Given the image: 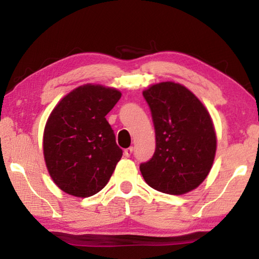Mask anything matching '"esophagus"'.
Returning a JSON list of instances; mask_svg holds the SVG:
<instances>
[{
	"label": "esophagus",
	"instance_id": "34e87169",
	"mask_svg": "<svg viewBox=\"0 0 259 259\" xmlns=\"http://www.w3.org/2000/svg\"><path fill=\"white\" fill-rule=\"evenodd\" d=\"M132 152H133V147L126 148V150H123V155L128 158V157H131V154H132Z\"/></svg>",
	"mask_w": 259,
	"mask_h": 259
}]
</instances>
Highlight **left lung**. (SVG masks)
Listing matches in <instances>:
<instances>
[{
	"mask_svg": "<svg viewBox=\"0 0 259 259\" xmlns=\"http://www.w3.org/2000/svg\"><path fill=\"white\" fill-rule=\"evenodd\" d=\"M143 95L153 120L155 151L140 164L141 175L159 192H190L204 182L214 160L211 116L192 92L171 81L153 84Z\"/></svg>",
	"mask_w": 259,
	"mask_h": 259,
	"instance_id": "left-lung-1",
	"label": "left lung"
}]
</instances>
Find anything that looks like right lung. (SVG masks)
<instances>
[{"mask_svg": "<svg viewBox=\"0 0 259 259\" xmlns=\"http://www.w3.org/2000/svg\"><path fill=\"white\" fill-rule=\"evenodd\" d=\"M121 93L84 84L67 94L49 115L44 134L46 165L63 192L91 197L108 183L122 150L105 116Z\"/></svg>", "mask_w": 259, "mask_h": 259, "instance_id": "obj_1", "label": "right lung"}]
</instances>
